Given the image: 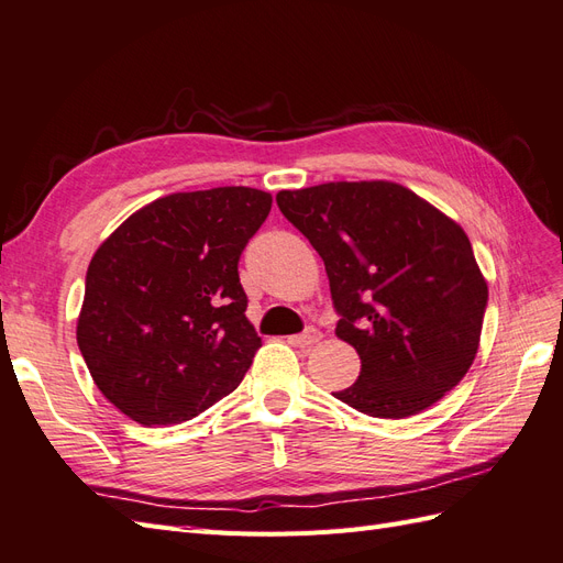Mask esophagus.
<instances>
[{"instance_id":"obj_1","label":"esophagus","mask_w":563,"mask_h":563,"mask_svg":"<svg viewBox=\"0 0 563 563\" xmlns=\"http://www.w3.org/2000/svg\"><path fill=\"white\" fill-rule=\"evenodd\" d=\"M321 340V333L316 328H309L307 333H301V335H292V338H287V342L292 344V347H301V350H307V347H311V344H316Z\"/></svg>"}]
</instances>
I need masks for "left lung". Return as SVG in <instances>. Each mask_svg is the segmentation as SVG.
I'll use <instances>...</instances> for the list:
<instances>
[{
  "mask_svg": "<svg viewBox=\"0 0 563 563\" xmlns=\"http://www.w3.org/2000/svg\"><path fill=\"white\" fill-rule=\"evenodd\" d=\"M325 264L335 335L362 358L335 393L376 419L435 405L478 354L487 283L454 219L393 180L323 183L276 195Z\"/></svg>",
  "mask_w": 563,
  "mask_h": 563,
  "instance_id": "obj_1",
  "label": "left lung"
}]
</instances>
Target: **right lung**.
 Wrapping results in <instances>:
<instances>
[{
    "label": "right lung",
    "instance_id": "right-lung-1",
    "mask_svg": "<svg viewBox=\"0 0 563 563\" xmlns=\"http://www.w3.org/2000/svg\"><path fill=\"white\" fill-rule=\"evenodd\" d=\"M254 187L158 197L99 244L78 347L95 385L142 426L195 419L230 395L262 338L238 262L271 211Z\"/></svg>",
    "mask_w": 563,
    "mask_h": 563
}]
</instances>
